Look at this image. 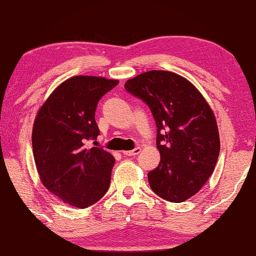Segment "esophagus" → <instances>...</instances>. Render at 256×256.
<instances>
[{
	"mask_svg": "<svg viewBox=\"0 0 256 256\" xmlns=\"http://www.w3.org/2000/svg\"><path fill=\"white\" fill-rule=\"evenodd\" d=\"M140 151H141L140 146H136V148L133 149V150L123 151V154H124V156H128V157H131V156H136V154H140Z\"/></svg>",
	"mask_w": 256,
	"mask_h": 256,
	"instance_id": "esophagus-1",
	"label": "esophagus"
}]
</instances>
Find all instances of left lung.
I'll return each mask as SVG.
<instances>
[{"label": "left lung", "instance_id": "left-lung-1", "mask_svg": "<svg viewBox=\"0 0 256 256\" xmlns=\"http://www.w3.org/2000/svg\"><path fill=\"white\" fill-rule=\"evenodd\" d=\"M124 88L148 105L157 126L160 162L148 174L151 190L166 201L188 200L209 180L218 160L214 112L188 80L170 71L141 73Z\"/></svg>", "mask_w": 256, "mask_h": 256}]
</instances>
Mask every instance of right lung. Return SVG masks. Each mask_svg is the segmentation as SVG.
<instances>
[{
    "instance_id": "add662e5",
    "label": "right lung",
    "mask_w": 256,
    "mask_h": 256,
    "mask_svg": "<svg viewBox=\"0 0 256 256\" xmlns=\"http://www.w3.org/2000/svg\"><path fill=\"white\" fill-rule=\"evenodd\" d=\"M118 80L76 76L60 84L36 116L32 152L45 188L68 204L84 209L105 196L115 159L102 146L88 149L99 128L98 102Z\"/></svg>"
}]
</instances>
